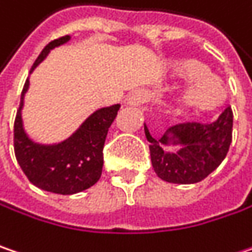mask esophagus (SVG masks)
<instances>
[{"instance_id": "1", "label": "esophagus", "mask_w": 252, "mask_h": 252, "mask_svg": "<svg viewBox=\"0 0 252 252\" xmlns=\"http://www.w3.org/2000/svg\"><path fill=\"white\" fill-rule=\"evenodd\" d=\"M149 97H150V92L149 91H146V89H136V91H133L132 94H129L127 102L130 105H133V106H140V105H143V103H146L149 100Z\"/></svg>"}]
</instances>
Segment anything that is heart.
I'll use <instances>...</instances> for the list:
<instances>
[{
    "label": "heart",
    "mask_w": 252,
    "mask_h": 252,
    "mask_svg": "<svg viewBox=\"0 0 252 252\" xmlns=\"http://www.w3.org/2000/svg\"><path fill=\"white\" fill-rule=\"evenodd\" d=\"M182 72L189 78H198L195 85L186 96L187 102L195 107L213 106L220 97V83L211 76H203L204 68L194 62L184 63Z\"/></svg>",
    "instance_id": "b5f03b06"
}]
</instances>
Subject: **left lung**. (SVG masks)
I'll list each match as a JSON object with an SVG mask.
<instances>
[{"mask_svg": "<svg viewBox=\"0 0 252 252\" xmlns=\"http://www.w3.org/2000/svg\"><path fill=\"white\" fill-rule=\"evenodd\" d=\"M233 109L225 106L214 122H182L173 125L169 133L177 137L184 147L177 153L164 152L169 136L153 139L145 126L149 140L152 164L158 177L164 182L193 184L204 180L225 158L233 140Z\"/></svg>", "mask_w": 252, "mask_h": 252, "instance_id": "obj_1", "label": "left lung"}]
</instances>
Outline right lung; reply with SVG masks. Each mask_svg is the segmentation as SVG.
<instances>
[{
  "label": "right lung",
  "mask_w": 252,
  "mask_h": 252,
  "mask_svg": "<svg viewBox=\"0 0 252 252\" xmlns=\"http://www.w3.org/2000/svg\"><path fill=\"white\" fill-rule=\"evenodd\" d=\"M68 39V35L61 36L46 45L33 62L31 72L44 61L52 48L65 44ZM28 85L30 81L27 79L14 122V150L21 169L32 184L51 193L75 194L89 189L100 179L103 167V146L107 130L118 115L119 105L94 112L81 129L63 143L39 146L32 143L22 127L21 107Z\"/></svg>",
  "instance_id": "right-lung-1"
}]
</instances>
